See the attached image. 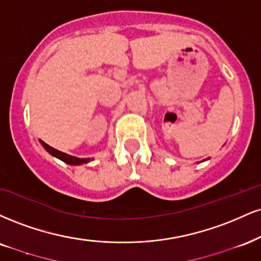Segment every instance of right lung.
Masks as SVG:
<instances>
[{
    "instance_id": "1",
    "label": "right lung",
    "mask_w": 261,
    "mask_h": 261,
    "mask_svg": "<svg viewBox=\"0 0 261 261\" xmlns=\"http://www.w3.org/2000/svg\"><path fill=\"white\" fill-rule=\"evenodd\" d=\"M40 143L42 144L43 148H45L47 152L49 153V154L56 156V158L61 159L64 163H67V164H70V165H80V164H86V163L90 162V158H77V156H73V155H69L67 153H63L61 150L53 148V147L48 146V144L43 142V141L40 140Z\"/></svg>"
}]
</instances>
